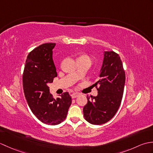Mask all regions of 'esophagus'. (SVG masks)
Returning <instances> with one entry per match:
<instances>
[{
  "label": "esophagus",
  "mask_w": 153,
  "mask_h": 153,
  "mask_svg": "<svg viewBox=\"0 0 153 153\" xmlns=\"http://www.w3.org/2000/svg\"><path fill=\"white\" fill-rule=\"evenodd\" d=\"M79 95H80V94L78 93H74L71 94V97H72L73 99H75V98H76V97H79Z\"/></svg>",
  "instance_id": "1"
}]
</instances>
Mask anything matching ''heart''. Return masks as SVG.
<instances>
[{
	"label": "heart",
	"mask_w": 153,
	"mask_h": 153,
	"mask_svg": "<svg viewBox=\"0 0 153 153\" xmlns=\"http://www.w3.org/2000/svg\"><path fill=\"white\" fill-rule=\"evenodd\" d=\"M78 58H84V59H89V60H90V58L88 56H87V55H85V54L82 55V56H79Z\"/></svg>",
	"instance_id": "b5f03b06"
}]
</instances>
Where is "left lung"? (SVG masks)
<instances>
[{
    "label": "left lung",
    "instance_id": "left-lung-1",
    "mask_svg": "<svg viewBox=\"0 0 153 153\" xmlns=\"http://www.w3.org/2000/svg\"><path fill=\"white\" fill-rule=\"evenodd\" d=\"M126 82L125 71L119 55L114 51L104 52L103 62L99 79L94 84L98 95L87 97L83 107L84 118L93 125H100L111 120L122 102Z\"/></svg>",
    "mask_w": 153,
    "mask_h": 153
}]
</instances>
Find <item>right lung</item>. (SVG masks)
<instances>
[{"label": "right lung", "mask_w": 153, "mask_h": 153, "mask_svg": "<svg viewBox=\"0 0 153 153\" xmlns=\"http://www.w3.org/2000/svg\"><path fill=\"white\" fill-rule=\"evenodd\" d=\"M56 43L41 45L29 53L23 74V88L29 106L41 122L57 125L66 119L71 104L68 92L54 99L48 84L57 77L53 60V49Z\"/></svg>", "instance_id": "1"}]
</instances>
